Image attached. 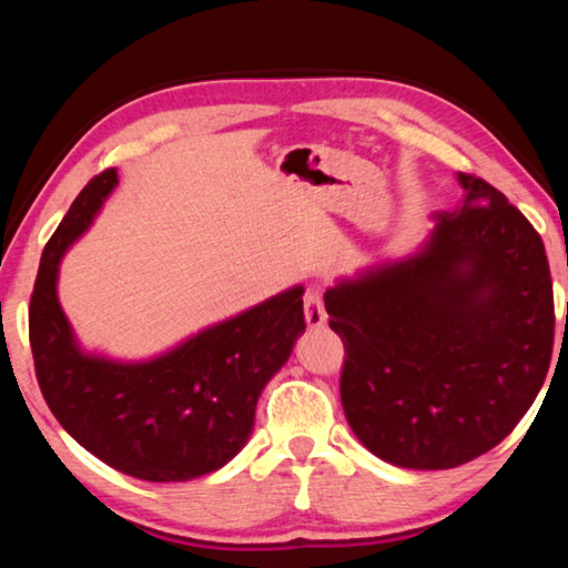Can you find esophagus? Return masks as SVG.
<instances>
[{
  "instance_id": "obj_1",
  "label": "esophagus",
  "mask_w": 568,
  "mask_h": 568,
  "mask_svg": "<svg viewBox=\"0 0 568 568\" xmlns=\"http://www.w3.org/2000/svg\"><path fill=\"white\" fill-rule=\"evenodd\" d=\"M303 305H305V321L311 328H321V325H325V321H328V313H325L323 295L318 287H307L303 295Z\"/></svg>"
}]
</instances>
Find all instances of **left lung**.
I'll return each instance as SVG.
<instances>
[{
    "instance_id": "left-lung-1",
    "label": "left lung",
    "mask_w": 568,
    "mask_h": 568,
    "mask_svg": "<svg viewBox=\"0 0 568 568\" xmlns=\"http://www.w3.org/2000/svg\"><path fill=\"white\" fill-rule=\"evenodd\" d=\"M438 215L420 255L325 293L345 358L341 400L361 444L403 468H456L531 408L554 351L544 240L484 178Z\"/></svg>"
}]
</instances>
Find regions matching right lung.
Returning <instances> with one entry per match:
<instances>
[{
    "label": "right lung",
    "instance_id": "1",
    "mask_svg": "<svg viewBox=\"0 0 568 568\" xmlns=\"http://www.w3.org/2000/svg\"><path fill=\"white\" fill-rule=\"evenodd\" d=\"M114 185V168L94 175L42 253L30 297L37 383L67 434L122 474L155 484L213 474L245 446L265 383L305 331L303 287L155 361L112 363L80 353L57 303V267Z\"/></svg>",
    "mask_w": 568,
    "mask_h": 568
}]
</instances>
